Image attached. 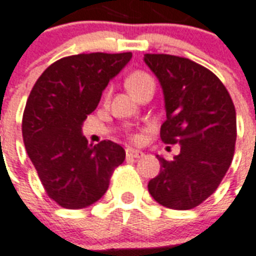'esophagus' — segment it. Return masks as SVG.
<instances>
[{
    "mask_svg": "<svg viewBox=\"0 0 256 256\" xmlns=\"http://www.w3.org/2000/svg\"><path fill=\"white\" fill-rule=\"evenodd\" d=\"M126 156H128V158H142V157H144V153L140 152V150L128 148V149H126Z\"/></svg>",
    "mask_w": 256,
    "mask_h": 256,
    "instance_id": "esophagus-1",
    "label": "esophagus"
}]
</instances>
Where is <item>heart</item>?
Returning <instances> with one entry per match:
<instances>
[{
    "label": "heart",
    "mask_w": 256,
    "mask_h": 256,
    "mask_svg": "<svg viewBox=\"0 0 256 256\" xmlns=\"http://www.w3.org/2000/svg\"><path fill=\"white\" fill-rule=\"evenodd\" d=\"M150 82H153V79H152V76L148 75L146 72L136 71L132 72V75L128 78V80H126V87H128V91L132 92V91H134L136 88H140L141 86L146 84V83H150Z\"/></svg>",
    "instance_id": "b5f03b06"
}]
</instances>
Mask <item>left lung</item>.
<instances>
[{"mask_svg":"<svg viewBox=\"0 0 256 256\" xmlns=\"http://www.w3.org/2000/svg\"><path fill=\"white\" fill-rule=\"evenodd\" d=\"M148 67L162 87L165 144H180L172 161L157 156L161 169L149 181L152 198L172 210H192L218 189L231 165L236 141V111L214 72L192 60L146 54Z\"/></svg>","mask_w":256,"mask_h":256,"instance_id":"1","label":"left lung"}]
</instances>
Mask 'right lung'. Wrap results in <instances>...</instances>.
Here are the masks:
<instances>
[{
    "label": "right lung",
    "mask_w": 256,
    "mask_h": 256,
    "mask_svg": "<svg viewBox=\"0 0 256 256\" xmlns=\"http://www.w3.org/2000/svg\"><path fill=\"white\" fill-rule=\"evenodd\" d=\"M124 54H80L54 62L29 94L22 115L25 149L46 194L60 206L80 210L102 198L124 148L88 145L82 126L108 82L130 62Z\"/></svg>",
    "instance_id": "right-lung-1"
}]
</instances>
